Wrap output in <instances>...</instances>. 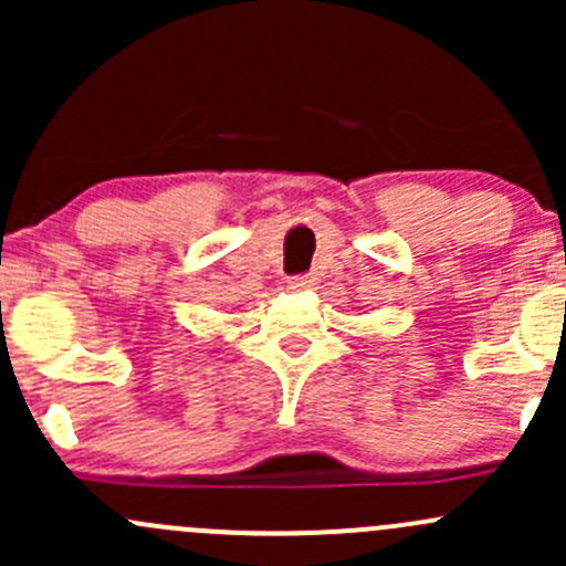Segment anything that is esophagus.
<instances>
[{
    "mask_svg": "<svg viewBox=\"0 0 566 566\" xmlns=\"http://www.w3.org/2000/svg\"><path fill=\"white\" fill-rule=\"evenodd\" d=\"M289 285L296 291L313 289V285H318V275H313V272H307V275H294V277H289Z\"/></svg>",
    "mask_w": 566,
    "mask_h": 566,
    "instance_id": "esophagus-1",
    "label": "esophagus"
}]
</instances>
